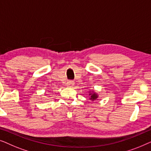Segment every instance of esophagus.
Wrapping results in <instances>:
<instances>
[{"mask_svg":"<svg viewBox=\"0 0 151 151\" xmlns=\"http://www.w3.org/2000/svg\"><path fill=\"white\" fill-rule=\"evenodd\" d=\"M74 82L73 81H71V80H69V81H68L67 82V86H69V87H73L74 86Z\"/></svg>","mask_w":151,"mask_h":151,"instance_id":"1","label":"esophagus"}]
</instances>
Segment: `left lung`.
Here are the masks:
<instances>
[{"label": "left lung", "instance_id": "left-lung-1", "mask_svg": "<svg viewBox=\"0 0 151 151\" xmlns=\"http://www.w3.org/2000/svg\"><path fill=\"white\" fill-rule=\"evenodd\" d=\"M88 96H89V100L91 101L98 100V99L99 98V95L93 90L89 91H88Z\"/></svg>", "mask_w": 151, "mask_h": 151}]
</instances>
